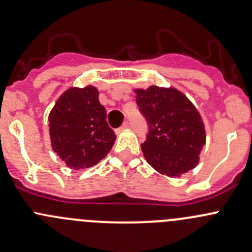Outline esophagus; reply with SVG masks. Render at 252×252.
<instances>
[{
    "label": "esophagus",
    "mask_w": 252,
    "mask_h": 252,
    "mask_svg": "<svg viewBox=\"0 0 252 252\" xmlns=\"http://www.w3.org/2000/svg\"><path fill=\"white\" fill-rule=\"evenodd\" d=\"M128 126H129V122H128V121H126V122H124L123 124H122L121 126H119V128H118V131L123 130V129H126V128H128Z\"/></svg>",
    "instance_id": "34e87169"
}]
</instances>
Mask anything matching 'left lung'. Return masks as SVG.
Instances as JSON below:
<instances>
[{
    "label": "left lung",
    "mask_w": 252,
    "mask_h": 252,
    "mask_svg": "<svg viewBox=\"0 0 252 252\" xmlns=\"http://www.w3.org/2000/svg\"><path fill=\"white\" fill-rule=\"evenodd\" d=\"M135 93L139 112L149 128L141 144L146 161L168 177L195 168L206 138L194 105L175 89L150 86Z\"/></svg>",
    "instance_id": "8db88e82"
}]
</instances>
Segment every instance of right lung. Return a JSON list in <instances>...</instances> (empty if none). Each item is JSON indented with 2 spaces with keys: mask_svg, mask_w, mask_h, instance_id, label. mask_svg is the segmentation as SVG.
Masks as SVG:
<instances>
[{
  "mask_svg": "<svg viewBox=\"0 0 252 252\" xmlns=\"http://www.w3.org/2000/svg\"><path fill=\"white\" fill-rule=\"evenodd\" d=\"M106 117L96 88L65 91L48 117L53 151L73 169L95 166L116 140Z\"/></svg>",
  "mask_w": 252,
  "mask_h": 252,
  "instance_id": "add662e5",
  "label": "right lung"
}]
</instances>
